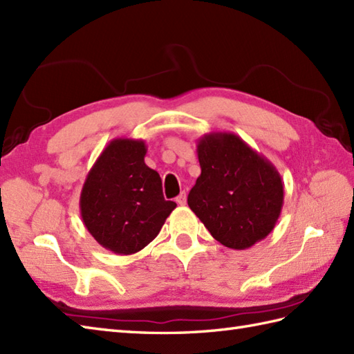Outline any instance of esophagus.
<instances>
[{
	"label": "esophagus",
	"instance_id": "1",
	"mask_svg": "<svg viewBox=\"0 0 354 354\" xmlns=\"http://www.w3.org/2000/svg\"><path fill=\"white\" fill-rule=\"evenodd\" d=\"M176 204H178V205H185V204H187V194H185V192H183V193L179 194V196L176 198Z\"/></svg>",
	"mask_w": 354,
	"mask_h": 354
}]
</instances>
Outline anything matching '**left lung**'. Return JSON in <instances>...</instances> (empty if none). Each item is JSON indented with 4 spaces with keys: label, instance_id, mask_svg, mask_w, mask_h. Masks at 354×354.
<instances>
[{
    "label": "left lung",
    "instance_id": "8db88e82",
    "mask_svg": "<svg viewBox=\"0 0 354 354\" xmlns=\"http://www.w3.org/2000/svg\"><path fill=\"white\" fill-rule=\"evenodd\" d=\"M201 176L189 207L217 242L248 250L274 230L284 187L275 165L232 132H209L198 140Z\"/></svg>",
    "mask_w": 354,
    "mask_h": 354
}]
</instances>
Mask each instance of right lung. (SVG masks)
Returning <instances> with one entry per match:
<instances>
[{"mask_svg":"<svg viewBox=\"0 0 354 354\" xmlns=\"http://www.w3.org/2000/svg\"><path fill=\"white\" fill-rule=\"evenodd\" d=\"M146 152L142 140H112L82 187L84 225L97 243L120 255L147 246L176 208L164 199L161 178L146 165Z\"/></svg>","mask_w":354,"mask_h":354,"instance_id":"add662e5","label":"right lung"}]
</instances>
